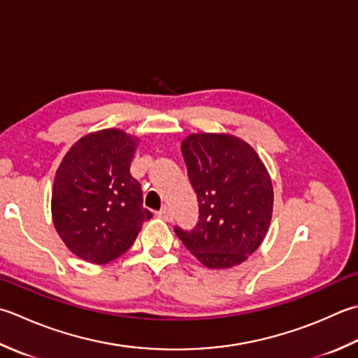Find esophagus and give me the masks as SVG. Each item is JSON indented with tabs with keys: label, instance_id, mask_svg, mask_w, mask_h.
I'll use <instances>...</instances> for the list:
<instances>
[{
	"label": "esophagus",
	"instance_id": "1",
	"mask_svg": "<svg viewBox=\"0 0 358 358\" xmlns=\"http://www.w3.org/2000/svg\"><path fill=\"white\" fill-rule=\"evenodd\" d=\"M158 217H161V219H164L166 222H171L172 220V213H171V208L169 206H164L161 208L158 211Z\"/></svg>",
	"mask_w": 358,
	"mask_h": 358
}]
</instances>
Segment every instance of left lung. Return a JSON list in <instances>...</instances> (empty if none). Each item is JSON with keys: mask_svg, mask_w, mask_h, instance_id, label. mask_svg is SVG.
I'll use <instances>...</instances> for the list:
<instances>
[{"mask_svg": "<svg viewBox=\"0 0 358 358\" xmlns=\"http://www.w3.org/2000/svg\"><path fill=\"white\" fill-rule=\"evenodd\" d=\"M197 194L199 223L173 231L208 268L242 264L262 243L271 220L273 186L261 158L242 139L199 133L181 144Z\"/></svg>", "mask_w": 358, "mask_h": 358, "instance_id": "left-lung-1", "label": "left lung"}]
</instances>
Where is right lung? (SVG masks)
<instances>
[{"instance_id":"obj_1","label":"right lung","mask_w":358,"mask_h":358,"mask_svg":"<svg viewBox=\"0 0 358 358\" xmlns=\"http://www.w3.org/2000/svg\"><path fill=\"white\" fill-rule=\"evenodd\" d=\"M135 149L131 136L108 129L79 139L59 166L52 220L62 241L83 261H115L150 220L141 185L130 173Z\"/></svg>"}]
</instances>
